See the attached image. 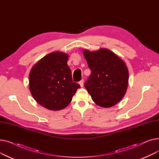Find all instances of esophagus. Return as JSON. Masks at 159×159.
<instances>
[{
  "label": "esophagus",
  "mask_w": 159,
  "mask_h": 159,
  "mask_svg": "<svg viewBox=\"0 0 159 159\" xmlns=\"http://www.w3.org/2000/svg\"><path fill=\"white\" fill-rule=\"evenodd\" d=\"M79 84L81 87L83 86V85H84V79H82L80 81H79Z\"/></svg>",
  "instance_id": "obj_1"
}]
</instances>
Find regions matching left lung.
I'll list each match as a JSON object with an SVG mask.
<instances>
[{"mask_svg":"<svg viewBox=\"0 0 159 159\" xmlns=\"http://www.w3.org/2000/svg\"><path fill=\"white\" fill-rule=\"evenodd\" d=\"M83 54L91 70L84 87L98 106L110 107L118 103L126 92L129 73L122 60L110 50L101 49Z\"/></svg>","mask_w":159,"mask_h":159,"instance_id":"left-lung-1","label":"left lung"}]
</instances>
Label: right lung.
<instances>
[{
	"mask_svg": "<svg viewBox=\"0 0 159 159\" xmlns=\"http://www.w3.org/2000/svg\"><path fill=\"white\" fill-rule=\"evenodd\" d=\"M68 60L67 54L53 52L40 59L30 71L31 93L39 104L48 110H61L68 106L80 87L72 80Z\"/></svg>",
	"mask_w": 159,
	"mask_h": 159,
	"instance_id": "add662e5",
	"label": "right lung"
}]
</instances>
